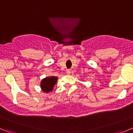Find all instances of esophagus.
<instances>
[{
    "instance_id": "esophagus-1",
    "label": "esophagus",
    "mask_w": 133,
    "mask_h": 133,
    "mask_svg": "<svg viewBox=\"0 0 133 133\" xmlns=\"http://www.w3.org/2000/svg\"><path fill=\"white\" fill-rule=\"evenodd\" d=\"M66 74H68V75H69V74H71V70H70V69H67Z\"/></svg>"
}]
</instances>
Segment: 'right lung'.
<instances>
[{"instance_id": "1", "label": "right lung", "mask_w": 133, "mask_h": 133, "mask_svg": "<svg viewBox=\"0 0 133 133\" xmlns=\"http://www.w3.org/2000/svg\"><path fill=\"white\" fill-rule=\"evenodd\" d=\"M57 81L58 77L54 76L47 77L43 79L41 82V88L42 90L46 93L52 91L54 89V85L57 83Z\"/></svg>"}]
</instances>
